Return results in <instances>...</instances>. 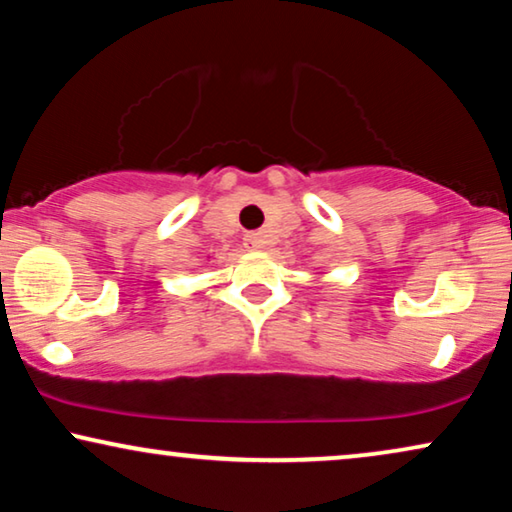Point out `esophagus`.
Masks as SVG:
<instances>
[{
	"label": "esophagus",
	"instance_id": "obj_1",
	"mask_svg": "<svg viewBox=\"0 0 512 512\" xmlns=\"http://www.w3.org/2000/svg\"><path fill=\"white\" fill-rule=\"evenodd\" d=\"M245 248L248 250L264 248V236L260 234V231H250V234H245Z\"/></svg>",
	"mask_w": 512,
	"mask_h": 512
}]
</instances>
